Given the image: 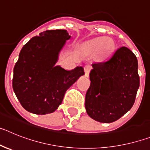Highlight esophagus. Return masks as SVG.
<instances>
[{"instance_id":"obj_1","label":"esophagus","mask_w":150,"mask_h":150,"mask_svg":"<svg viewBox=\"0 0 150 150\" xmlns=\"http://www.w3.org/2000/svg\"><path fill=\"white\" fill-rule=\"evenodd\" d=\"M91 66L89 65H86L84 67V71H85V74H86V76H88V74H89L90 71H91Z\"/></svg>"}]
</instances>
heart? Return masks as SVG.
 Instances as JSON below:
<instances>
[{
    "label": "heart",
    "instance_id": "1",
    "mask_svg": "<svg viewBox=\"0 0 150 150\" xmlns=\"http://www.w3.org/2000/svg\"><path fill=\"white\" fill-rule=\"evenodd\" d=\"M112 46V42L108 38H97L88 41L86 45V48L90 52H98L100 56L105 57L111 51Z\"/></svg>",
    "mask_w": 150,
    "mask_h": 150
}]
</instances>
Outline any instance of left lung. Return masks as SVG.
Here are the masks:
<instances>
[{"mask_svg": "<svg viewBox=\"0 0 150 150\" xmlns=\"http://www.w3.org/2000/svg\"><path fill=\"white\" fill-rule=\"evenodd\" d=\"M86 95L88 116L98 122L118 120L134 105L140 86L137 57L128 48L117 49L109 59L92 64Z\"/></svg>", "mask_w": 150, "mask_h": 150, "instance_id": "left-lung-1", "label": "left lung"}]
</instances>
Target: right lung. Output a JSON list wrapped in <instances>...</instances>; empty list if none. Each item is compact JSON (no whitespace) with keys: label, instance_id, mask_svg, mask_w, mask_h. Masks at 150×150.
<instances>
[{"label":"right lung","instance_id":"right-lung-1","mask_svg":"<svg viewBox=\"0 0 150 150\" xmlns=\"http://www.w3.org/2000/svg\"><path fill=\"white\" fill-rule=\"evenodd\" d=\"M70 38L66 30H48L22 47L13 68V88L21 105L28 112L38 115L54 112L67 88L84 74L82 67L66 71L54 66Z\"/></svg>","mask_w":150,"mask_h":150}]
</instances>
